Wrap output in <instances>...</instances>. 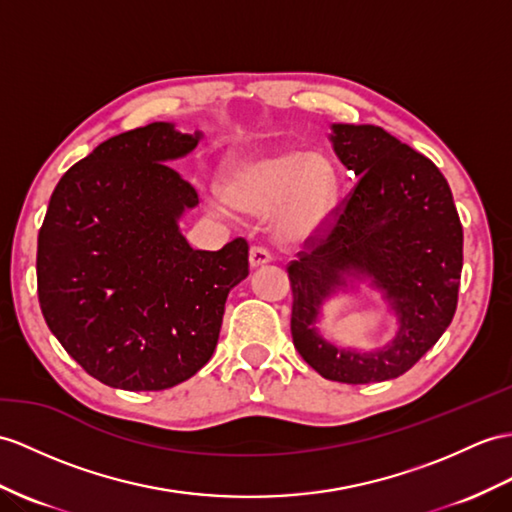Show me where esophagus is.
<instances>
[{
	"mask_svg": "<svg viewBox=\"0 0 512 512\" xmlns=\"http://www.w3.org/2000/svg\"><path fill=\"white\" fill-rule=\"evenodd\" d=\"M267 263H271V256H269L267 249H263V247L249 249V267L258 269V267H263Z\"/></svg>",
	"mask_w": 512,
	"mask_h": 512,
	"instance_id": "1",
	"label": "esophagus"
}]
</instances>
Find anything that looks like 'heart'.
Segmentation results:
<instances>
[{"instance_id":"heart-1","label":"heart","mask_w":512,"mask_h":512,"mask_svg":"<svg viewBox=\"0 0 512 512\" xmlns=\"http://www.w3.org/2000/svg\"><path fill=\"white\" fill-rule=\"evenodd\" d=\"M217 213L228 204L247 215L273 213V236L286 245L315 241L326 232L339 202V176L328 156L302 147L241 154L226 162Z\"/></svg>"}]
</instances>
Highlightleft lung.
<instances>
[{
	"label": "left lung",
	"instance_id": "1",
	"mask_svg": "<svg viewBox=\"0 0 512 512\" xmlns=\"http://www.w3.org/2000/svg\"><path fill=\"white\" fill-rule=\"evenodd\" d=\"M328 139L358 182L326 239L289 267L293 345L326 380H393L452 323L463 226L443 173L393 134L332 123ZM363 288L381 295L396 321L394 339L373 351L336 346L318 330L322 308Z\"/></svg>",
	"mask_w": 512,
	"mask_h": 512
}]
</instances>
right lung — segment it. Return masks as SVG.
<instances>
[{
	"label": "right lung",
	"mask_w": 512,
	"mask_h": 512,
	"mask_svg": "<svg viewBox=\"0 0 512 512\" xmlns=\"http://www.w3.org/2000/svg\"><path fill=\"white\" fill-rule=\"evenodd\" d=\"M204 139L156 121L112 136L60 178L39 232L36 278L49 330L112 389H171L213 356L247 243L193 249L180 230L199 204L169 162Z\"/></svg>",
	"instance_id": "right-lung-1"
}]
</instances>
